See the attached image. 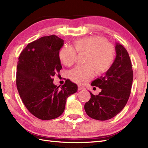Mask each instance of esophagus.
Instances as JSON below:
<instances>
[{
	"label": "esophagus",
	"instance_id": "34e87169",
	"mask_svg": "<svg viewBox=\"0 0 148 148\" xmlns=\"http://www.w3.org/2000/svg\"><path fill=\"white\" fill-rule=\"evenodd\" d=\"M84 89V87L81 86H78V90H83Z\"/></svg>",
	"mask_w": 148,
	"mask_h": 148
}]
</instances>
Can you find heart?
Listing matches in <instances>:
<instances>
[{"label":"heart","mask_w":148,"mask_h":148,"mask_svg":"<svg viewBox=\"0 0 148 148\" xmlns=\"http://www.w3.org/2000/svg\"><path fill=\"white\" fill-rule=\"evenodd\" d=\"M76 51L86 53L84 65L78 66L71 71L69 77L73 82L83 84L94 76V72L102 74L111 67L114 59V49L112 45L102 37L91 36L73 42V48L64 46L59 53L62 64L67 67L74 64Z\"/></svg>","instance_id":"1"}]
</instances>
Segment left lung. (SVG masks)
<instances>
[{
  "label": "left lung",
  "mask_w": 148,
  "mask_h": 148,
  "mask_svg": "<svg viewBox=\"0 0 148 148\" xmlns=\"http://www.w3.org/2000/svg\"><path fill=\"white\" fill-rule=\"evenodd\" d=\"M116 58L104 76L92 81L91 85L99 87L101 92L84 104L88 116L97 120L105 121L120 112L130 95L133 71L129 55L123 46L116 42Z\"/></svg>",
  "instance_id": "left-lung-1"
}]
</instances>
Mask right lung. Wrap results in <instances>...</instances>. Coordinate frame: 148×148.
<instances>
[{
	"label": "right lung",
	"mask_w": 148,
	"mask_h": 148,
	"mask_svg": "<svg viewBox=\"0 0 148 148\" xmlns=\"http://www.w3.org/2000/svg\"><path fill=\"white\" fill-rule=\"evenodd\" d=\"M64 42L55 35L42 37L29 43L18 58V93L31 114L42 120L60 116L68 97L77 91L69 79L61 87L53 84V76L62 67L59 52Z\"/></svg>",
	"instance_id": "right-lung-1"
}]
</instances>
